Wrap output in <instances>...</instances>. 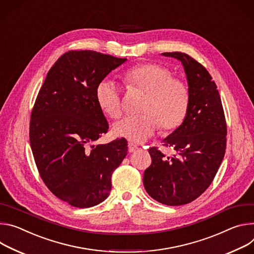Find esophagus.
Instances as JSON below:
<instances>
[{
  "instance_id": "1",
  "label": "esophagus",
  "mask_w": 254,
  "mask_h": 254,
  "mask_svg": "<svg viewBox=\"0 0 254 254\" xmlns=\"http://www.w3.org/2000/svg\"><path fill=\"white\" fill-rule=\"evenodd\" d=\"M137 149H138L137 145H135V144L132 143V142H129V144H128V151H129V152H134V151H136Z\"/></svg>"
}]
</instances>
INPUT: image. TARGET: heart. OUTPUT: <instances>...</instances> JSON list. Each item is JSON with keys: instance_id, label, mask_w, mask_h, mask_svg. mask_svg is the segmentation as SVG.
I'll return each mask as SVG.
<instances>
[{"instance_id": "1", "label": "heart", "mask_w": 254, "mask_h": 254, "mask_svg": "<svg viewBox=\"0 0 254 254\" xmlns=\"http://www.w3.org/2000/svg\"><path fill=\"white\" fill-rule=\"evenodd\" d=\"M128 91L146 94L140 111L143 114L126 116L113 126V133L132 142H143L158 129H177L185 121L190 101L188 84L181 78L173 77L166 66L156 63L134 65L124 73ZM96 99L100 109L112 119H117L123 111L120 89L105 78L96 88Z\"/></svg>"}]
</instances>
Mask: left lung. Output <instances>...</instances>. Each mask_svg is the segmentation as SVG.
Here are the masks:
<instances>
[{
    "instance_id": "left-lung-1",
    "label": "left lung",
    "mask_w": 254,
    "mask_h": 254,
    "mask_svg": "<svg viewBox=\"0 0 254 254\" xmlns=\"http://www.w3.org/2000/svg\"><path fill=\"white\" fill-rule=\"evenodd\" d=\"M162 54L182 62L190 101L183 124L162 140L178 154L165 157L157 147L149 148L151 164L143 185L155 201L181 206L199 198L212 184L226 150L227 124L219 91L205 66L184 52Z\"/></svg>"
}]
</instances>
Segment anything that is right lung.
<instances>
[{
  "instance_id": "add662e5",
  "label": "right lung",
  "mask_w": 254,
  "mask_h": 254,
  "mask_svg": "<svg viewBox=\"0 0 254 254\" xmlns=\"http://www.w3.org/2000/svg\"><path fill=\"white\" fill-rule=\"evenodd\" d=\"M126 59L70 50L49 69L31 112L29 138L38 173L62 201L90 208L105 201L111 178L127 155L125 138L92 145L109 124L96 88Z\"/></svg>"
}]
</instances>
